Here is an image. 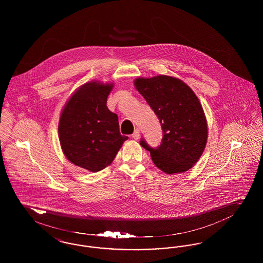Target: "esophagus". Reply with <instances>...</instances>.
Returning <instances> with one entry per match:
<instances>
[{
	"label": "esophagus",
	"mask_w": 263,
	"mask_h": 263,
	"mask_svg": "<svg viewBox=\"0 0 263 263\" xmlns=\"http://www.w3.org/2000/svg\"><path fill=\"white\" fill-rule=\"evenodd\" d=\"M132 138L135 139V140H138V139L140 138V130H139V129H136V130L134 131V133L132 134Z\"/></svg>",
	"instance_id": "1"
}]
</instances>
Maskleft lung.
Segmentation results:
<instances>
[{
    "instance_id": "obj_1",
    "label": "left lung",
    "mask_w": 263,
    "mask_h": 263,
    "mask_svg": "<svg viewBox=\"0 0 263 263\" xmlns=\"http://www.w3.org/2000/svg\"><path fill=\"white\" fill-rule=\"evenodd\" d=\"M134 85L163 129L159 147L151 148L144 139L141 146L167 175L190 170L199 160L208 137L207 120L198 98L184 82L170 76L138 78Z\"/></svg>"
}]
</instances>
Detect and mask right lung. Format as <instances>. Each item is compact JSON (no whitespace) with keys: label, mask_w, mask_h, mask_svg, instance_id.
Here are the masks:
<instances>
[{"label":"right lung","mask_w":263,"mask_h":263,"mask_svg":"<svg viewBox=\"0 0 263 263\" xmlns=\"http://www.w3.org/2000/svg\"><path fill=\"white\" fill-rule=\"evenodd\" d=\"M112 88L113 84L86 83L72 95L60 115L58 133L64 155L91 173L112 163L128 139L119 132L118 116L106 106Z\"/></svg>","instance_id":"obj_1"}]
</instances>
